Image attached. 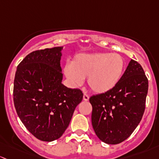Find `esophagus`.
<instances>
[{
	"instance_id": "34e87169",
	"label": "esophagus",
	"mask_w": 159,
	"mask_h": 159,
	"mask_svg": "<svg viewBox=\"0 0 159 159\" xmlns=\"http://www.w3.org/2000/svg\"><path fill=\"white\" fill-rule=\"evenodd\" d=\"M89 96H88L87 94H86V93H84V95H83V100L88 101V100H89Z\"/></svg>"
}]
</instances>
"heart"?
<instances>
[{
	"mask_svg": "<svg viewBox=\"0 0 159 159\" xmlns=\"http://www.w3.org/2000/svg\"><path fill=\"white\" fill-rule=\"evenodd\" d=\"M125 61L119 53H80L73 57L71 64L64 66V74L73 86H80L87 78L89 88L102 94L116 87L122 79Z\"/></svg>",
	"mask_w": 159,
	"mask_h": 159,
	"instance_id": "heart-1",
	"label": "heart"
}]
</instances>
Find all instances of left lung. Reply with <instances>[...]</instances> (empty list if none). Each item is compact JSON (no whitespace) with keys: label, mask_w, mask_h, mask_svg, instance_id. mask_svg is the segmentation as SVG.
<instances>
[{"label":"left lung","mask_w":159,"mask_h":159,"mask_svg":"<svg viewBox=\"0 0 159 159\" xmlns=\"http://www.w3.org/2000/svg\"><path fill=\"white\" fill-rule=\"evenodd\" d=\"M148 89V79L142 66L131 60L114 89L89 98L92 125L99 139L116 145L130 136L145 112Z\"/></svg>","instance_id":"obj_1"}]
</instances>
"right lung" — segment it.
Wrapping results in <instances>:
<instances>
[{
	"instance_id": "right-lung-1",
	"label": "right lung",
	"mask_w": 159,
	"mask_h": 159,
	"mask_svg": "<svg viewBox=\"0 0 159 159\" xmlns=\"http://www.w3.org/2000/svg\"><path fill=\"white\" fill-rule=\"evenodd\" d=\"M57 47L29 53L17 66L14 103L20 119L38 139L60 138L70 124L83 93L62 83L61 50Z\"/></svg>"
}]
</instances>
